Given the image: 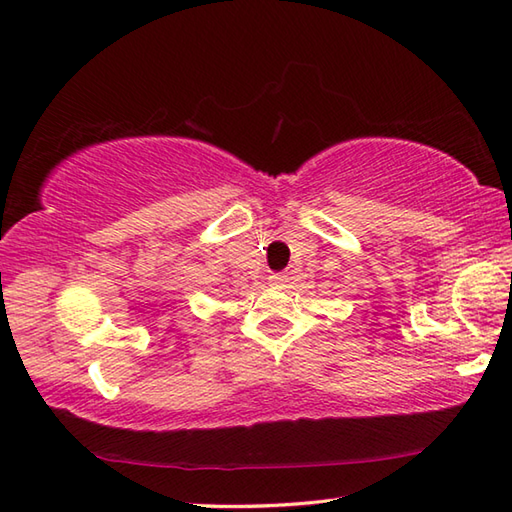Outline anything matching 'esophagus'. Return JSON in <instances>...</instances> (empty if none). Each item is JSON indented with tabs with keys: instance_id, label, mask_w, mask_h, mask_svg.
<instances>
[{
	"instance_id": "34e87169",
	"label": "esophagus",
	"mask_w": 512,
	"mask_h": 512,
	"mask_svg": "<svg viewBox=\"0 0 512 512\" xmlns=\"http://www.w3.org/2000/svg\"><path fill=\"white\" fill-rule=\"evenodd\" d=\"M287 282H289V276H287V274H271V276H269V287H274V289L287 287Z\"/></svg>"
}]
</instances>
